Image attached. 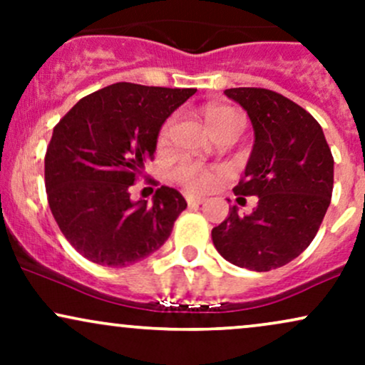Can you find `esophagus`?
Segmentation results:
<instances>
[{"instance_id": "1", "label": "esophagus", "mask_w": 365, "mask_h": 365, "mask_svg": "<svg viewBox=\"0 0 365 365\" xmlns=\"http://www.w3.org/2000/svg\"><path fill=\"white\" fill-rule=\"evenodd\" d=\"M204 200H206V199H202V197H195V195H188L187 197L188 206H199V204H204Z\"/></svg>"}]
</instances>
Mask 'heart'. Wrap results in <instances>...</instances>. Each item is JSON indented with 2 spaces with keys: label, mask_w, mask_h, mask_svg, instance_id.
<instances>
[{
  "label": "heart",
  "mask_w": 365,
  "mask_h": 365,
  "mask_svg": "<svg viewBox=\"0 0 365 365\" xmlns=\"http://www.w3.org/2000/svg\"><path fill=\"white\" fill-rule=\"evenodd\" d=\"M204 116H206L209 128H211L212 133H215L220 128H223L228 121H232L233 118H237V116H240V115L228 106L211 104V106H207L206 110H204ZM173 123H175V118H170L165 125H163L161 133H159V140L163 142V140L168 139L170 133H171V128H173ZM175 177H177L178 182H182L183 185L194 192H206L212 185H215V182H216L215 171H209L199 165H183L182 168L177 170Z\"/></svg>",
  "instance_id": "1"
}]
</instances>
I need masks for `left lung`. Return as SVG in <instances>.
<instances>
[{
  "label": "left lung",
  "instance_id": "1",
  "mask_svg": "<svg viewBox=\"0 0 365 365\" xmlns=\"http://www.w3.org/2000/svg\"><path fill=\"white\" fill-rule=\"evenodd\" d=\"M254 128V145L235 195H255L257 206H237L212 228L216 250L250 271H271L299 257L316 237L333 192V156L321 125L278 92L226 89Z\"/></svg>",
  "mask_w": 365,
  "mask_h": 365
}]
</instances>
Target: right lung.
<instances>
[{
	"instance_id": "obj_1",
	"label": "right lung",
	"mask_w": 365,
	"mask_h": 365,
	"mask_svg": "<svg viewBox=\"0 0 365 365\" xmlns=\"http://www.w3.org/2000/svg\"><path fill=\"white\" fill-rule=\"evenodd\" d=\"M195 89L118 82L86 96L53 130L46 192L66 240L89 261L125 267L168 240L187 207L175 188L132 200L130 187L156 153L159 130Z\"/></svg>"
}]
</instances>
